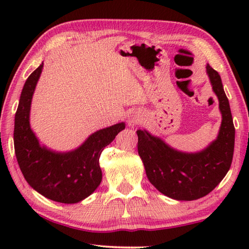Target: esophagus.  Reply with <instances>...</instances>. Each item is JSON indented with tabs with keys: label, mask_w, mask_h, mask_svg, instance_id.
Returning a JSON list of instances; mask_svg holds the SVG:
<instances>
[{
	"label": "esophagus",
	"mask_w": 249,
	"mask_h": 249,
	"mask_svg": "<svg viewBox=\"0 0 249 249\" xmlns=\"http://www.w3.org/2000/svg\"><path fill=\"white\" fill-rule=\"evenodd\" d=\"M142 120V116L140 114V113L134 111L132 113H129L127 116V124L130 126V127H134V126L140 124Z\"/></svg>",
	"instance_id": "34e87169"
}]
</instances>
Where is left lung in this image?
<instances>
[{"mask_svg": "<svg viewBox=\"0 0 249 249\" xmlns=\"http://www.w3.org/2000/svg\"><path fill=\"white\" fill-rule=\"evenodd\" d=\"M212 90L218 99L222 122L217 137L200 151L174 148L148 130L138 129V155L147 178L159 192L178 201L197 200L213 190L230 170L235 128L229 99L217 71L206 65Z\"/></svg>", "mask_w": 249, "mask_h": 249, "instance_id": "8db88e82", "label": "left lung"}]
</instances>
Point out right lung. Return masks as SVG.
Returning a JSON list of instances; mask_svg holds the SVG:
<instances>
[{"mask_svg":"<svg viewBox=\"0 0 249 249\" xmlns=\"http://www.w3.org/2000/svg\"><path fill=\"white\" fill-rule=\"evenodd\" d=\"M44 62L27 78L15 114L14 147L20 171L34 190L49 200L72 204L95 191L102 181L99 159L105 146L114 141L125 123L91 134L69 151H56L41 145L31 127V105Z\"/></svg>","mask_w":249,"mask_h":249,"instance_id":"obj_1","label":"right lung"}]
</instances>
